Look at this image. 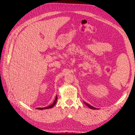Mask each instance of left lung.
Masks as SVG:
<instances>
[{"label":"left lung","instance_id":"left-lung-1","mask_svg":"<svg viewBox=\"0 0 135 135\" xmlns=\"http://www.w3.org/2000/svg\"><path fill=\"white\" fill-rule=\"evenodd\" d=\"M84 103L85 104V105H86V106H88L90 108H91V109H97V108H95V107L92 106L91 105H89V104H88V103H85V102H84Z\"/></svg>","mask_w":135,"mask_h":135}]
</instances>
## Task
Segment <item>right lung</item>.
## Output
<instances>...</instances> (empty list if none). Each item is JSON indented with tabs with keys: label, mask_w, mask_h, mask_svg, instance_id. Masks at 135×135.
I'll return each instance as SVG.
<instances>
[{
	"label": "right lung",
	"mask_w": 135,
	"mask_h": 135,
	"mask_svg": "<svg viewBox=\"0 0 135 135\" xmlns=\"http://www.w3.org/2000/svg\"><path fill=\"white\" fill-rule=\"evenodd\" d=\"M57 96H56V98H55V100H54V102H53V103L52 104V105H50L49 106H47V107H44V108H37L36 109H47V108H52L54 105H55V104H56V101H57Z\"/></svg>",
	"instance_id": "1"
}]
</instances>
